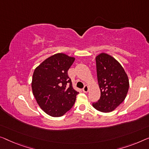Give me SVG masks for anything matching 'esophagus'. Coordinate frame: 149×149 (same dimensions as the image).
I'll list each match as a JSON object with an SVG mask.
<instances>
[{
	"label": "esophagus",
	"instance_id": "obj_1",
	"mask_svg": "<svg viewBox=\"0 0 149 149\" xmlns=\"http://www.w3.org/2000/svg\"><path fill=\"white\" fill-rule=\"evenodd\" d=\"M82 90H83V92H85V93H86V92H88V90H89V88H88V86H85L84 87V88L82 89Z\"/></svg>",
	"mask_w": 149,
	"mask_h": 149
}]
</instances>
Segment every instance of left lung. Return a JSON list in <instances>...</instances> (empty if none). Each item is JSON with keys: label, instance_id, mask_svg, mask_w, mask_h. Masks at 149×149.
I'll use <instances>...</instances> for the list:
<instances>
[{"label": "left lung", "instance_id": "left-lung-1", "mask_svg": "<svg viewBox=\"0 0 149 149\" xmlns=\"http://www.w3.org/2000/svg\"><path fill=\"white\" fill-rule=\"evenodd\" d=\"M97 78L100 97L93 107L102 112H110L125 100L129 88L128 75L116 59L105 53L96 57Z\"/></svg>", "mask_w": 149, "mask_h": 149}]
</instances>
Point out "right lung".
<instances>
[{
	"mask_svg": "<svg viewBox=\"0 0 149 149\" xmlns=\"http://www.w3.org/2000/svg\"><path fill=\"white\" fill-rule=\"evenodd\" d=\"M75 58L65 53L52 55L33 72V94L40 108L53 117H59L70 110L78 92L72 86L68 71Z\"/></svg>",
	"mask_w": 149,
	"mask_h": 149,
	"instance_id": "add662e5",
	"label": "right lung"
}]
</instances>
